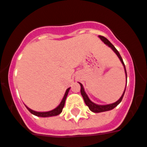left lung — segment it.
I'll return each instance as SVG.
<instances>
[{"label": "left lung", "instance_id": "obj_1", "mask_svg": "<svg viewBox=\"0 0 147 147\" xmlns=\"http://www.w3.org/2000/svg\"><path fill=\"white\" fill-rule=\"evenodd\" d=\"M99 36V38H100V40H102V41H103V42H104V43H105L106 45H107V46H108L109 47H111V50H112L113 51L115 52V54H116V55H117V56L118 57V58L120 59L121 62V64H122V65H123L124 68H125V77H126V83H127V72H126L125 66V64H124L123 60H122V58H121V57L119 52L117 51V49L115 48V46H114L112 43L110 42L109 40H107V38L104 37V36ZM79 85H80V86H81V90H80V91H81V94H82V97H83V100H84V101H85V104H86L88 107H89V108H90V110L91 111H93V112H94V113L104 112V111H111V110L114 109L115 107H117L118 104L121 103V101L122 100V98H123L124 94H125V89H126V86H125V90H124L122 95H121V96L120 98H119V100L116 101V102L113 103V104H106V105H100V104H95V103H93V101L90 100V99L89 98V96H87L86 93L85 92V90H84V88H83V86H82V83H80V82H79Z\"/></svg>", "mask_w": 147, "mask_h": 147}]
</instances>
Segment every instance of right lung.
<instances>
[{
	"label": "right lung",
	"instance_id": "right-lung-1",
	"mask_svg": "<svg viewBox=\"0 0 147 147\" xmlns=\"http://www.w3.org/2000/svg\"><path fill=\"white\" fill-rule=\"evenodd\" d=\"M70 90V88H68L66 91H65V95H64V97L61 101L60 104L57 106L56 108L51 110V111H43V112H40V111H33V110L30 109L29 107H28L27 106L26 108L29 110V111L32 115H36V116H38V117H42V118H47V117H52V116H56V115H58L59 114L61 113L62 111V109L64 106H65V100H66V97L68 96V93Z\"/></svg>",
	"mask_w": 147,
	"mask_h": 147
}]
</instances>
